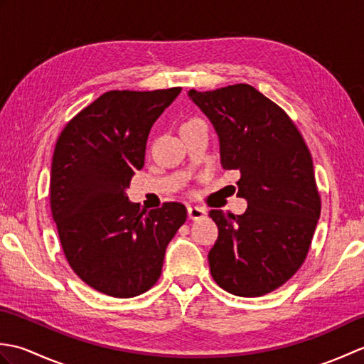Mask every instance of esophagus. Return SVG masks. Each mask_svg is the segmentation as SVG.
<instances>
[{
    "label": "esophagus",
    "mask_w": 364,
    "mask_h": 364,
    "mask_svg": "<svg viewBox=\"0 0 364 364\" xmlns=\"http://www.w3.org/2000/svg\"><path fill=\"white\" fill-rule=\"evenodd\" d=\"M188 215L192 220H198V219L205 218L206 210H203V208H198V206H188Z\"/></svg>",
    "instance_id": "esophagus-1"
}]
</instances>
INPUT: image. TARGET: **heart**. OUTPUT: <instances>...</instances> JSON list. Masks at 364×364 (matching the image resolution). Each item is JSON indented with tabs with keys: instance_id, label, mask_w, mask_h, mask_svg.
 I'll list each match as a JSON object with an SVG mask.
<instances>
[{
	"instance_id": "1",
	"label": "heart",
	"mask_w": 364,
	"mask_h": 364,
	"mask_svg": "<svg viewBox=\"0 0 364 364\" xmlns=\"http://www.w3.org/2000/svg\"><path fill=\"white\" fill-rule=\"evenodd\" d=\"M189 122H196V119H194V120H188V122H186V123H189Z\"/></svg>"
}]
</instances>
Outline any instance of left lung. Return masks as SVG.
Masks as SVG:
<instances>
[{
	"instance_id": "left-lung-1",
	"label": "left lung",
	"mask_w": 364,
	"mask_h": 364,
	"mask_svg": "<svg viewBox=\"0 0 364 364\" xmlns=\"http://www.w3.org/2000/svg\"><path fill=\"white\" fill-rule=\"evenodd\" d=\"M219 134L220 162L239 173L241 215L213 210L219 236L208 255L214 282L239 297H259L304 264L321 215L311 153L296 123L249 84L189 90ZM236 189V188H233Z\"/></svg>"
}]
</instances>
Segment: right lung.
Masks as SVG:
<instances>
[{
    "mask_svg": "<svg viewBox=\"0 0 364 364\" xmlns=\"http://www.w3.org/2000/svg\"><path fill=\"white\" fill-rule=\"evenodd\" d=\"M181 87L109 90L60 131L54 146L50 205L73 272L106 296L128 299L159 280L167 244L186 206L141 211L127 196L144 167L149 133Z\"/></svg>",
    "mask_w": 364,
    "mask_h": 364,
    "instance_id": "add662e5",
    "label": "right lung"
}]
</instances>
